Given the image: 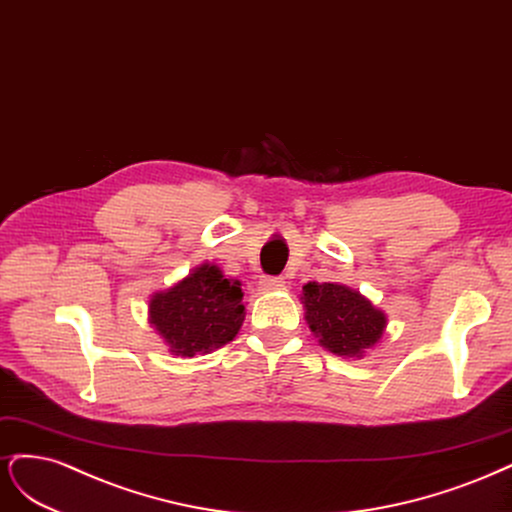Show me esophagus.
<instances>
[{
	"instance_id": "1",
	"label": "esophagus",
	"mask_w": 512,
	"mask_h": 512,
	"mask_svg": "<svg viewBox=\"0 0 512 512\" xmlns=\"http://www.w3.org/2000/svg\"><path fill=\"white\" fill-rule=\"evenodd\" d=\"M259 285L263 291H274V289H283L285 287V278L280 276H263L259 280Z\"/></svg>"
}]
</instances>
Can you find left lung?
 I'll return each instance as SVG.
<instances>
[{
	"label": "left lung",
	"mask_w": 512,
	"mask_h": 512,
	"mask_svg": "<svg viewBox=\"0 0 512 512\" xmlns=\"http://www.w3.org/2000/svg\"><path fill=\"white\" fill-rule=\"evenodd\" d=\"M306 323L327 351L361 357L381 340L387 317L359 291L338 283H308L302 289Z\"/></svg>",
	"instance_id": "obj_1"
}]
</instances>
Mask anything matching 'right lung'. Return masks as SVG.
<instances>
[{
    "label": "right lung",
    "instance_id": "add662e5",
    "mask_svg": "<svg viewBox=\"0 0 512 512\" xmlns=\"http://www.w3.org/2000/svg\"><path fill=\"white\" fill-rule=\"evenodd\" d=\"M240 280H229L221 268L202 263L168 291L148 302V321L166 340L170 353L193 357L232 342L244 321Z\"/></svg>",
    "mask_w": 512,
    "mask_h": 512
}]
</instances>
